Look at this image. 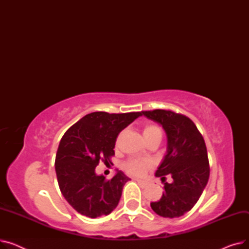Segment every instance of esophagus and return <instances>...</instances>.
<instances>
[{
    "label": "esophagus",
    "instance_id": "obj_1",
    "mask_svg": "<svg viewBox=\"0 0 249 249\" xmlns=\"http://www.w3.org/2000/svg\"><path fill=\"white\" fill-rule=\"evenodd\" d=\"M136 181L138 182V185L140 186V187H142V188H144L146 185H147V182L145 181V180H141V179H136Z\"/></svg>",
    "mask_w": 249,
    "mask_h": 249
}]
</instances>
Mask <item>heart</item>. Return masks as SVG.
<instances>
[{"instance_id":"obj_1","label":"heart","mask_w":249,"mask_h":249,"mask_svg":"<svg viewBox=\"0 0 249 249\" xmlns=\"http://www.w3.org/2000/svg\"><path fill=\"white\" fill-rule=\"evenodd\" d=\"M143 135L145 140L158 138L161 140L162 131L159 125L148 123L143 126ZM124 171L131 176L140 177L144 174L147 169L151 166V161L148 160H139V159H130L123 163Z\"/></svg>"}]
</instances>
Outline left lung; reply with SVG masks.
<instances>
[{
  "label": "left lung",
  "instance_id": "8db88e82",
  "mask_svg": "<svg viewBox=\"0 0 249 249\" xmlns=\"http://www.w3.org/2000/svg\"><path fill=\"white\" fill-rule=\"evenodd\" d=\"M149 119L162 125L167 136V154L155 173L161 178V198L151 202L152 210L165 218L180 217L196 205L210 176L205 140L189 117L172 110L142 111ZM174 179L165 182L166 176Z\"/></svg>",
  "mask_w": 249,
  "mask_h": 249
}]
</instances>
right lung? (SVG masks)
<instances>
[{
	"mask_svg": "<svg viewBox=\"0 0 249 249\" xmlns=\"http://www.w3.org/2000/svg\"><path fill=\"white\" fill-rule=\"evenodd\" d=\"M142 112H94L73 124L62 136L55 158L61 194L76 212L89 218L109 215L120 201L130 178L121 171L111 178L97 176L100 161L109 164L116 139Z\"/></svg>",
	"mask_w": 249,
	"mask_h": 249,
	"instance_id": "right-lung-1",
	"label": "right lung"
}]
</instances>
